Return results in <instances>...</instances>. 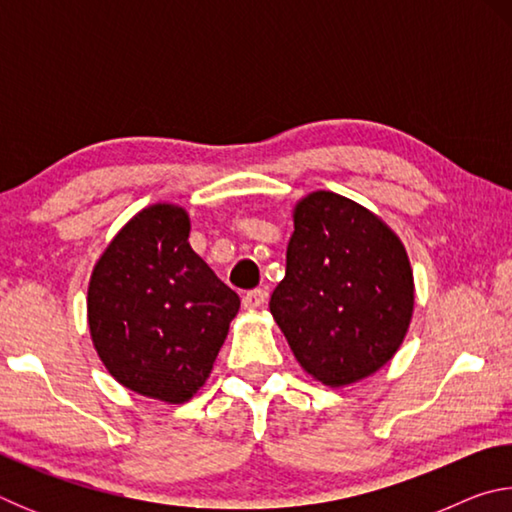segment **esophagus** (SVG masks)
I'll use <instances>...</instances> for the list:
<instances>
[{
    "label": "esophagus",
    "instance_id": "1",
    "mask_svg": "<svg viewBox=\"0 0 512 512\" xmlns=\"http://www.w3.org/2000/svg\"><path fill=\"white\" fill-rule=\"evenodd\" d=\"M268 302V291L266 289H253L244 296V307L246 309H259Z\"/></svg>",
    "mask_w": 512,
    "mask_h": 512
}]
</instances>
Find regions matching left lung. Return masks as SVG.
Listing matches in <instances>:
<instances>
[{
  "label": "left lung",
  "mask_w": 512,
  "mask_h": 512,
  "mask_svg": "<svg viewBox=\"0 0 512 512\" xmlns=\"http://www.w3.org/2000/svg\"><path fill=\"white\" fill-rule=\"evenodd\" d=\"M413 300L409 257L379 216L334 192L298 201L287 273L268 307L311 377L339 388L386 366Z\"/></svg>",
  "instance_id": "left-lung-1"
}]
</instances>
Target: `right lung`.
<instances>
[{
	"instance_id": "add662e5",
	"label": "right lung",
	"mask_w": 512,
	"mask_h": 512,
	"mask_svg": "<svg viewBox=\"0 0 512 512\" xmlns=\"http://www.w3.org/2000/svg\"><path fill=\"white\" fill-rule=\"evenodd\" d=\"M187 239L183 207H146L103 250L88 287L103 366L121 386L169 404L205 384L241 305Z\"/></svg>"
}]
</instances>
